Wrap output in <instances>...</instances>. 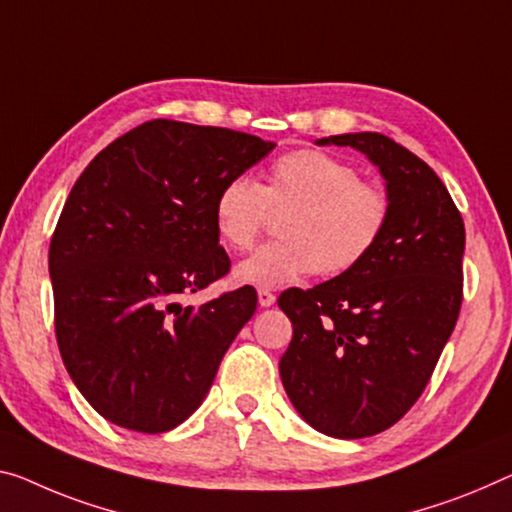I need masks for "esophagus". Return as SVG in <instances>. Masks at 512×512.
Returning a JSON list of instances; mask_svg holds the SVG:
<instances>
[{"label": "esophagus", "mask_w": 512, "mask_h": 512, "mask_svg": "<svg viewBox=\"0 0 512 512\" xmlns=\"http://www.w3.org/2000/svg\"><path fill=\"white\" fill-rule=\"evenodd\" d=\"M274 302H277V295H274L272 290H267V288L258 290V304H261L263 309H267V306H272Z\"/></svg>", "instance_id": "obj_1"}]
</instances>
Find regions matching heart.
Listing matches in <instances>:
<instances>
[{"instance_id": "obj_1", "label": "heart", "mask_w": 512, "mask_h": 512, "mask_svg": "<svg viewBox=\"0 0 512 512\" xmlns=\"http://www.w3.org/2000/svg\"><path fill=\"white\" fill-rule=\"evenodd\" d=\"M281 215L279 240L235 267L249 286L279 288L306 274L338 277L355 270L387 231L391 203L352 164L322 151H293L272 164L267 183L233 176L215 196V229L226 247L247 251Z\"/></svg>"}]
</instances>
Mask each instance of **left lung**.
<instances>
[{"mask_svg": "<svg viewBox=\"0 0 512 512\" xmlns=\"http://www.w3.org/2000/svg\"><path fill=\"white\" fill-rule=\"evenodd\" d=\"M316 144L364 153L387 183L391 215L355 270L279 295L293 322L279 373L311 428L361 439L403 419L435 371L462 304L465 224L435 171L380 132Z\"/></svg>", "mask_w": 512, "mask_h": 512, "instance_id": "1", "label": "left lung"}]
</instances>
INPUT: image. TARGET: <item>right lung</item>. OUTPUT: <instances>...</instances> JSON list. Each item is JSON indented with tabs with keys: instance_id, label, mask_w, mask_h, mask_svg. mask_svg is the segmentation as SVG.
<instances>
[{
	"instance_id": "obj_1",
	"label": "right lung",
	"mask_w": 512,
	"mask_h": 512,
	"mask_svg": "<svg viewBox=\"0 0 512 512\" xmlns=\"http://www.w3.org/2000/svg\"><path fill=\"white\" fill-rule=\"evenodd\" d=\"M274 148L229 128L155 119L125 132L77 178L50 242L61 359L116 426L167 432L203 403L256 311V290L178 300L229 272L215 196Z\"/></svg>"
}]
</instances>
